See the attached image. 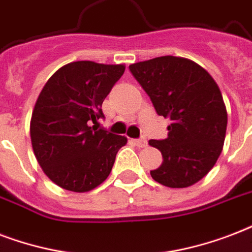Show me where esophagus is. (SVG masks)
I'll list each match as a JSON object with an SVG mask.
<instances>
[{
    "label": "esophagus",
    "instance_id": "1",
    "mask_svg": "<svg viewBox=\"0 0 252 252\" xmlns=\"http://www.w3.org/2000/svg\"><path fill=\"white\" fill-rule=\"evenodd\" d=\"M134 143L138 147H146L147 146V140H146V138H139V139H134Z\"/></svg>",
    "mask_w": 252,
    "mask_h": 252
}]
</instances>
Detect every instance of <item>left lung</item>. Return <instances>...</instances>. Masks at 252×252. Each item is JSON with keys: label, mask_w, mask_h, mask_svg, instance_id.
<instances>
[{"label": "left lung", "mask_w": 252, "mask_h": 252, "mask_svg": "<svg viewBox=\"0 0 252 252\" xmlns=\"http://www.w3.org/2000/svg\"><path fill=\"white\" fill-rule=\"evenodd\" d=\"M159 116L171 120L165 139H151L163 163L151 171L159 184L185 188L213 168L225 142L227 113L221 91L189 59L160 56L128 67Z\"/></svg>", "instance_id": "obj_1"}]
</instances>
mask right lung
<instances>
[{
  "mask_svg": "<svg viewBox=\"0 0 252 252\" xmlns=\"http://www.w3.org/2000/svg\"><path fill=\"white\" fill-rule=\"evenodd\" d=\"M122 64L73 62L43 87L31 117L30 135L39 165L63 189L88 192L106 180L127 139L105 128L102 102L124 75Z\"/></svg>",
  "mask_w": 252,
  "mask_h": 252,
  "instance_id": "add662e5",
  "label": "right lung"
}]
</instances>
